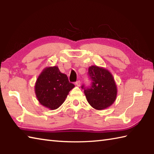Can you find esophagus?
I'll return each instance as SVG.
<instances>
[{
  "instance_id": "obj_1",
  "label": "esophagus",
  "mask_w": 154,
  "mask_h": 154,
  "mask_svg": "<svg viewBox=\"0 0 154 154\" xmlns=\"http://www.w3.org/2000/svg\"><path fill=\"white\" fill-rule=\"evenodd\" d=\"M81 81H77L76 83H75V85H76L77 86V87H80L81 86Z\"/></svg>"
}]
</instances>
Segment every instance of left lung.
<instances>
[{"label":"left lung","mask_w":154,"mask_h":154,"mask_svg":"<svg viewBox=\"0 0 154 154\" xmlns=\"http://www.w3.org/2000/svg\"><path fill=\"white\" fill-rule=\"evenodd\" d=\"M89 75L93 82L89 89H84L87 100L96 110L107 109L114 103L117 96L113 75L106 69L97 65L89 67Z\"/></svg>","instance_id":"obj_1"}]
</instances>
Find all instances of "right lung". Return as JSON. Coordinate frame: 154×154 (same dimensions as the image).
<instances>
[{"label":"right lung","mask_w":154,"mask_h":154,"mask_svg":"<svg viewBox=\"0 0 154 154\" xmlns=\"http://www.w3.org/2000/svg\"><path fill=\"white\" fill-rule=\"evenodd\" d=\"M75 85L69 82L67 75L60 72L57 66L46 67L39 75L34 91L38 100L50 110L58 109L64 103Z\"/></svg>","instance_id":"1"}]
</instances>
